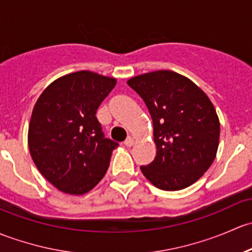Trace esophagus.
Masks as SVG:
<instances>
[{
	"instance_id": "34e87169",
	"label": "esophagus",
	"mask_w": 252,
	"mask_h": 252,
	"mask_svg": "<svg viewBox=\"0 0 252 252\" xmlns=\"http://www.w3.org/2000/svg\"><path fill=\"white\" fill-rule=\"evenodd\" d=\"M134 144V139L132 138V137H128V138L125 141V145L126 147H132V145Z\"/></svg>"
}]
</instances>
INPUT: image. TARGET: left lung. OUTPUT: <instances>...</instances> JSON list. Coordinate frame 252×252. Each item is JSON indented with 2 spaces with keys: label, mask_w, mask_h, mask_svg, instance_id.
Returning <instances> with one entry per match:
<instances>
[{
  "label": "left lung",
  "mask_w": 252,
  "mask_h": 252,
  "mask_svg": "<svg viewBox=\"0 0 252 252\" xmlns=\"http://www.w3.org/2000/svg\"><path fill=\"white\" fill-rule=\"evenodd\" d=\"M145 102L154 125L157 157L141 166L144 177L162 190L195 183L216 158L220 120L214 104L191 80L171 70L127 81Z\"/></svg>",
  "instance_id": "left-lung-1"
}]
</instances>
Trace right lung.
Segmentation results:
<instances>
[{
  "label": "right lung",
  "mask_w": 252,
  "mask_h": 252,
  "mask_svg": "<svg viewBox=\"0 0 252 252\" xmlns=\"http://www.w3.org/2000/svg\"><path fill=\"white\" fill-rule=\"evenodd\" d=\"M116 79L81 70L54 80L31 114L28 144L41 175L71 195H84L107 172L113 150L95 113Z\"/></svg>",
  "instance_id": "right-lung-1"
}]
</instances>
